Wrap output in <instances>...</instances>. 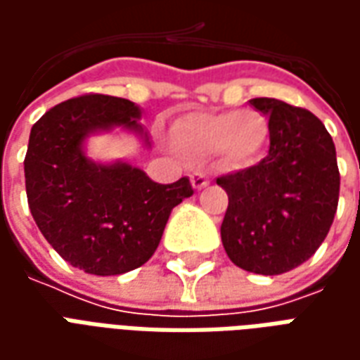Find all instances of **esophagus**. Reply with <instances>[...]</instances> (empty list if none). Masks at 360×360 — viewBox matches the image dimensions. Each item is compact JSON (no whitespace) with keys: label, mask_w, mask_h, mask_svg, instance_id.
<instances>
[{"label":"esophagus","mask_w":360,"mask_h":360,"mask_svg":"<svg viewBox=\"0 0 360 360\" xmlns=\"http://www.w3.org/2000/svg\"><path fill=\"white\" fill-rule=\"evenodd\" d=\"M191 183H193V187H195L196 191H200V188L210 185V179H208V175H206V173L195 172L193 175H191Z\"/></svg>","instance_id":"obj_1"}]
</instances>
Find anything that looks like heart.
<instances>
[{"label": "heart", "mask_w": 360, "mask_h": 360, "mask_svg": "<svg viewBox=\"0 0 360 360\" xmlns=\"http://www.w3.org/2000/svg\"><path fill=\"white\" fill-rule=\"evenodd\" d=\"M268 133V117L260 111H195L173 123L169 139L188 160L221 152L227 164L249 165L264 148Z\"/></svg>", "instance_id": "b5f03b06"}]
</instances>
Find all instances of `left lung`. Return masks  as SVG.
Masks as SVG:
<instances>
[{
  "label": "left lung",
  "mask_w": 360,
  "mask_h": 360,
  "mask_svg": "<svg viewBox=\"0 0 360 360\" xmlns=\"http://www.w3.org/2000/svg\"><path fill=\"white\" fill-rule=\"evenodd\" d=\"M268 115L270 150L257 165L216 179L229 196L221 243L235 266L279 276L307 262L332 227L340 200L335 146L304 108L252 98Z\"/></svg>",
  "instance_id": "8db88e82"
}]
</instances>
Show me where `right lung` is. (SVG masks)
<instances>
[{"label": "right lung", "mask_w": 360, "mask_h": 360, "mask_svg": "<svg viewBox=\"0 0 360 360\" xmlns=\"http://www.w3.org/2000/svg\"><path fill=\"white\" fill-rule=\"evenodd\" d=\"M131 100L84 94L36 121L25 156L30 214L58 255L94 276H117L148 262L172 210L191 196L187 177L162 185L129 164H92L82 154L90 131H141Z\"/></svg>", "instance_id": "right-lung-1"}]
</instances>
